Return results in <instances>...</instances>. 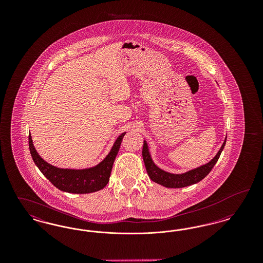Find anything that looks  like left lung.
Returning a JSON list of instances; mask_svg holds the SVG:
<instances>
[{"label": "left lung", "mask_w": 263, "mask_h": 263, "mask_svg": "<svg viewBox=\"0 0 263 263\" xmlns=\"http://www.w3.org/2000/svg\"><path fill=\"white\" fill-rule=\"evenodd\" d=\"M226 141H227V137L225 138V141L222 144L220 150L218 151V153L216 154V156L213 158L211 161H209L205 164H202L198 167H195L193 170L185 172L183 174H172V173L163 171L158 165H156V163L153 162V160L151 158L149 148H148L147 142L145 140H144V144H143L142 157H143L148 175L154 182L167 188L185 187V186H189V185L199 182L211 172L213 166L219 160V157H220L222 151L225 148Z\"/></svg>", "instance_id": "8db88e82"}]
</instances>
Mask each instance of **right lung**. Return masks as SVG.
Wrapping results in <instances>:
<instances>
[{"instance_id": "obj_1", "label": "right lung", "mask_w": 263, "mask_h": 263, "mask_svg": "<svg viewBox=\"0 0 263 263\" xmlns=\"http://www.w3.org/2000/svg\"><path fill=\"white\" fill-rule=\"evenodd\" d=\"M125 134L126 132H124L117 137L109 153L100 163L90 167L78 170L57 167L44 161L34 148L30 133L28 136V143L33 162L36 164L39 171L55 187L68 193L86 194L99 191L105 187L108 183L114 160Z\"/></svg>"}]
</instances>
